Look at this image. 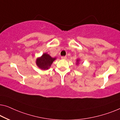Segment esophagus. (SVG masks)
I'll list each match as a JSON object with an SVG mask.
<instances>
[{
    "mask_svg": "<svg viewBox=\"0 0 120 120\" xmlns=\"http://www.w3.org/2000/svg\"><path fill=\"white\" fill-rule=\"evenodd\" d=\"M61 59H64V60H65V59H67V57H66V56H61Z\"/></svg>",
    "mask_w": 120,
    "mask_h": 120,
    "instance_id": "esophagus-1",
    "label": "esophagus"
}]
</instances>
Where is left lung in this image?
Returning a JSON list of instances; mask_svg holds the SVG:
<instances>
[{"instance_id": "obj_1", "label": "left lung", "mask_w": 120, "mask_h": 120, "mask_svg": "<svg viewBox=\"0 0 120 120\" xmlns=\"http://www.w3.org/2000/svg\"><path fill=\"white\" fill-rule=\"evenodd\" d=\"M80 60L79 59H76V65H79V64Z\"/></svg>"}]
</instances>
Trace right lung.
<instances>
[{"mask_svg":"<svg viewBox=\"0 0 120 120\" xmlns=\"http://www.w3.org/2000/svg\"><path fill=\"white\" fill-rule=\"evenodd\" d=\"M56 59V57L52 58L49 54L45 53L41 56L37 58L35 63L39 68L43 71H46L50 68L52 64Z\"/></svg>","mask_w":120,"mask_h":120,"instance_id":"right-lung-1","label":"right lung"}]
</instances>
